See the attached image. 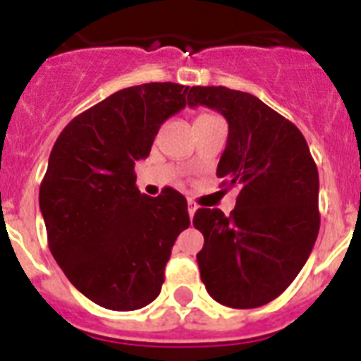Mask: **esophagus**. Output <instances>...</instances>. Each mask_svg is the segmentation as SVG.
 <instances>
[{"instance_id":"34e87169","label":"esophagus","mask_w":361,"mask_h":361,"mask_svg":"<svg viewBox=\"0 0 361 361\" xmlns=\"http://www.w3.org/2000/svg\"><path fill=\"white\" fill-rule=\"evenodd\" d=\"M195 211H197V203H194V201H188V214H190V219H194Z\"/></svg>"}]
</instances>
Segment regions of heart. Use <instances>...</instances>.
I'll return each mask as SVG.
<instances>
[{
  "instance_id": "1",
  "label": "heart",
  "mask_w": 361,
  "mask_h": 361,
  "mask_svg": "<svg viewBox=\"0 0 361 361\" xmlns=\"http://www.w3.org/2000/svg\"><path fill=\"white\" fill-rule=\"evenodd\" d=\"M212 116H214V114H209V113H203V114H200V116H197V120H201V118H212Z\"/></svg>"
}]
</instances>
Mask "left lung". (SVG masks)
I'll use <instances>...</instances> for the list:
<instances>
[{
  "label": "left lung",
  "mask_w": 361,
  "mask_h": 361,
  "mask_svg": "<svg viewBox=\"0 0 361 361\" xmlns=\"http://www.w3.org/2000/svg\"><path fill=\"white\" fill-rule=\"evenodd\" d=\"M188 105L216 109L228 120V145L216 167L222 186H237L235 209L201 207L195 230L201 281L212 300L233 309L269 303L294 281L318 230V169L303 133L247 92L192 86Z\"/></svg>",
  "instance_id": "left-lung-1"
}]
</instances>
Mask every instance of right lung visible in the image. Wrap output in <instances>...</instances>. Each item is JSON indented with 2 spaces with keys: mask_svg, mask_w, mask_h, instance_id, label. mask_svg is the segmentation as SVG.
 <instances>
[{
  "mask_svg": "<svg viewBox=\"0 0 361 361\" xmlns=\"http://www.w3.org/2000/svg\"><path fill=\"white\" fill-rule=\"evenodd\" d=\"M190 86L149 82L114 92L75 116L56 139L39 188L49 248L80 294L111 311L158 298L188 203L175 188H137L160 126L186 107Z\"/></svg>",
  "mask_w": 361,
  "mask_h": 361,
  "instance_id": "right-lung-1",
  "label": "right lung"
}]
</instances>
